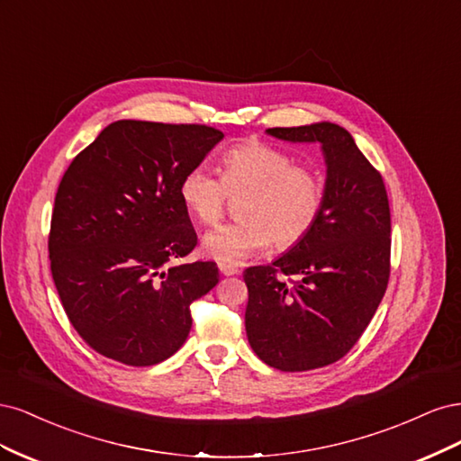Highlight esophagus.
<instances>
[{
    "label": "esophagus",
    "instance_id": "esophagus-1",
    "mask_svg": "<svg viewBox=\"0 0 461 461\" xmlns=\"http://www.w3.org/2000/svg\"><path fill=\"white\" fill-rule=\"evenodd\" d=\"M219 271H221V275L230 276V275H239L240 267H239V265H234V263H219Z\"/></svg>",
    "mask_w": 461,
    "mask_h": 461
}]
</instances>
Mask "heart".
<instances>
[{
  "instance_id": "heart-1",
  "label": "heart",
  "mask_w": 461,
  "mask_h": 461,
  "mask_svg": "<svg viewBox=\"0 0 461 461\" xmlns=\"http://www.w3.org/2000/svg\"><path fill=\"white\" fill-rule=\"evenodd\" d=\"M239 198V221L203 234V254L221 263H240L275 244L288 249L310 234L323 212L325 185L312 167L296 165L290 153L246 142L221 156V178L203 165L192 167L178 183L188 215L209 225L225 212L227 198Z\"/></svg>"
}]
</instances>
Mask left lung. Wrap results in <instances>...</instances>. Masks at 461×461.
Returning <instances> with one entry per match:
<instances>
[{
	"mask_svg": "<svg viewBox=\"0 0 461 461\" xmlns=\"http://www.w3.org/2000/svg\"><path fill=\"white\" fill-rule=\"evenodd\" d=\"M292 144H319L325 203L303 240L271 265L244 271L246 334L256 356L281 371H310L352 350L384 296L390 207L383 176L340 124L267 129ZM285 274L299 281L290 285Z\"/></svg>",
	"mask_w": 461,
	"mask_h": 461,
	"instance_id": "left-lung-1",
	"label": "left lung"
}]
</instances>
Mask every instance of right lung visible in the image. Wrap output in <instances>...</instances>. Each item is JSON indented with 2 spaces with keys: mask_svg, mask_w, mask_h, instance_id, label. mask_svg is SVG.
<instances>
[{
  "mask_svg": "<svg viewBox=\"0 0 461 461\" xmlns=\"http://www.w3.org/2000/svg\"><path fill=\"white\" fill-rule=\"evenodd\" d=\"M221 140L203 124L122 119L68 165L51 215V276L97 354L146 367L185 344L190 303L219 283V269L171 265L198 242L178 183Z\"/></svg>",
  "mask_w": 461,
  "mask_h": 461,
  "instance_id": "add662e5",
  "label": "right lung"
}]
</instances>
